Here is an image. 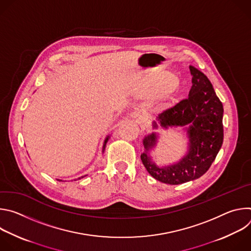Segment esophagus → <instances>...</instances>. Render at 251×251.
<instances>
[{
	"instance_id": "obj_1",
	"label": "esophagus",
	"mask_w": 251,
	"mask_h": 251,
	"mask_svg": "<svg viewBox=\"0 0 251 251\" xmlns=\"http://www.w3.org/2000/svg\"><path fill=\"white\" fill-rule=\"evenodd\" d=\"M131 117H132V118H138V117H139V114L136 113V112H133V113L131 114Z\"/></svg>"
}]
</instances>
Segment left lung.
Wrapping results in <instances>:
<instances>
[{
  "label": "left lung",
  "mask_w": 251,
  "mask_h": 251,
  "mask_svg": "<svg viewBox=\"0 0 251 251\" xmlns=\"http://www.w3.org/2000/svg\"><path fill=\"white\" fill-rule=\"evenodd\" d=\"M190 71L193 85L189 97L165 109L157 117L166 129L189 125L186 128L189 138L187 155L176 164L159 167L148 154L156 145L157 134L152 133L143 140L145 148L141 154L143 165L156 180L169 185H180L201 176L216 159L224 141L223 103L201 71L192 65ZM153 127L158 128L155 121Z\"/></svg>",
  "instance_id": "left-lung-1"
}]
</instances>
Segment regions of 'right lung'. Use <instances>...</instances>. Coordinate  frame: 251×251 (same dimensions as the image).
Segmentation results:
<instances>
[{
    "label": "right lung",
    "mask_w": 251,
    "mask_h": 251,
    "mask_svg": "<svg viewBox=\"0 0 251 251\" xmlns=\"http://www.w3.org/2000/svg\"><path fill=\"white\" fill-rule=\"evenodd\" d=\"M108 139H109V136H107L106 138H105V140H104V144H103V148H102V153L104 152V150H105V146H106V143H107V141H108ZM81 177H83V176H81ZM80 178V177H79ZM57 181H61V180H57Z\"/></svg>",
    "instance_id": "obj_1"
}]
</instances>
